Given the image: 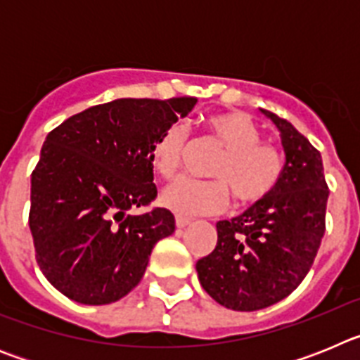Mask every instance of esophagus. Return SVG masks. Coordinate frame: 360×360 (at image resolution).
Segmentation results:
<instances>
[{
  "label": "esophagus",
  "mask_w": 360,
  "mask_h": 360,
  "mask_svg": "<svg viewBox=\"0 0 360 360\" xmlns=\"http://www.w3.org/2000/svg\"><path fill=\"white\" fill-rule=\"evenodd\" d=\"M174 224H176L178 229H186L187 225L191 224V219L186 218V216H176V218H174Z\"/></svg>",
  "instance_id": "obj_1"
}]
</instances>
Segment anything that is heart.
Masks as SVG:
<instances>
[{
  "instance_id": "heart-1",
  "label": "heart",
  "mask_w": 360,
  "mask_h": 360,
  "mask_svg": "<svg viewBox=\"0 0 360 360\" xmlns=\"http://www.w3.org/2000/svg\"><path fill=\"white\" fill-rule=\"evenodd\" d=\"M209 135L225 153L211 171L212 182L180 178L165 187L160 203L176 214H211L227 207L231 193L243 205L256 203L274 191L283 173L278 148L262 142V131L245 113H214L205 120ZM187 148V131L173 124L151 148V164L160 176L173 178L180 171ZM231 191H229L228 189Z\"/></svg>"
}]
</instances>
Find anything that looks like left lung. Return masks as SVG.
Listing matches in <instances>:
<instances>
[{"instance_id": "obj_1", "label": "left lung", "mask_w": 360, "mask_h": 360, "mask_svg": "<svg viewBox=\"0 0 360 360\" xmlns=\"http://www.w3.org/2000/svg\"><path fill=\"white\" fill-rule=\"evenodd\" d=\"M262 113L279 131L281 178L266 198L218 221L214 250L196 263L203 290L238 311L262 310L299 287L324 236L328 202L321 153L288 120Z\"/></svg>"}]
</instances>
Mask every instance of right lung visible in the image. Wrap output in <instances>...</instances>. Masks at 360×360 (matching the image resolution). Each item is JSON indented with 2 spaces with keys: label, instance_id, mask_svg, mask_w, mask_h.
Masks as SVG:
<instances>
[{
  "label": "right lung",
  "instance_id": "right-lung-1",
  "mask_svg": "<svg viewBox=\"0 0 360 360\" xmlns=\"http://www.w3.org/2000/svg\"><path fill=\"white\" fill-rule=\"evenodd\" d=\"M195 97L117 98L46 135L30 186L36 259L57 290L110 304L142 279L153 247L174 232L167 209L129 214L157 196L151 148L195 108Z\"/></svg>",
  "mask_w": 360,
  "mask_h": 360
}]
</instances>
